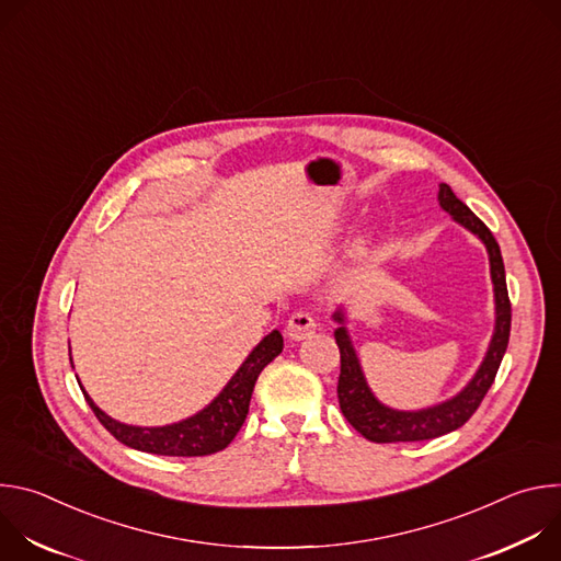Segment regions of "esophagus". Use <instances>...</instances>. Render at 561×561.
Returning a JSON list of instances; mask_svg holds the SVG:
<instances>
[{"label":"esophagus","mask_w":561,"mask_h":561,"mask_svg":"<svg viewBox=\"0 0 561 561\" xmlns=\"http://www.w3.org/2000/svg\"><path fill=\"white\" fill-rule=\"evenodd\" d=\"M317 331V324H314V317L310 312H295L290 319H288V327H286V333L293 342H304L308 340L312 333Z\"/></svg>","instance_id":"esophagus-1"}]
</instances>
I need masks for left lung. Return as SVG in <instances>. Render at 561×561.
Returning <instances> with one entry per match:
<instances>
[{"label":"left lung","instance_id":"1","mask_svg":"<svg viewBox=\"0 0 561 561\" xmlns=\"http://www.w3.org/2000/svg\"><path fill=\"white\" fill-rule=\"evenodd\" d=\"M437 202L442 210H446L453 221L463 226L468 232H472L479 242L486 247L489 264H491V282H493V295H495V329L486 348V355L470 377V381L453 397L444 399L439 404H433L428 409L420 411H397L386 407L375 397L370 390L366 375L362 370V362L357 357V351L353 346L351 333L346 329V310L340 306L333 312V319L340 324L335 329V342L340 346L342 355V373L337 383V397L340 409L348 424L362 433L366 439L377 444H390V442H424L435 439L439 435L453 433L459 426H463L470 415L482 404L484 394L495 381L497 368L504 359L508 337H511V301H508V288H506V271L500 244L495 242L493 232L486 228V224L479 219L461 199L455 197L448 184H439Z\"/></svg>","mask_w":561,"mask_h":561}]
</instances>
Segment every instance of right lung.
I'll use <instances>...</instances> for the list:
<instances>
[{
  "instance_id": "1",
  "label": "right lung",
  "mask_w": 561,
  "mask_h": 561,
  "mask_svg": "<svg viewBox=\"0 0 561 561\" xmlns=\"http://www.w3.org/2000/svg\"><path fill=\"white\" fill-rule=\"evenodd\" d=\"M284 348V337L279 331L268 333L237 368V373L226 381L219 394L206 404L195 415L167 424V426H133L113 420L106 415L87 392V388L79 381L89 407L104 424V428L119 439L122 444L152 455H169V457H202L217 450H224L234 435L242 428L247 415L251 394L255 381L264 366H268ZM72 366V359H70Z\"/></svg>"
}]
</instances>
